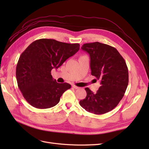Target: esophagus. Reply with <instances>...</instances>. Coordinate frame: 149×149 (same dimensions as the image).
Masks as SVG:
<instances>
[{
	"instance_id": "1",
	"label": "esophagus",
	"mask_w": 149,
	"mask_h": 149,
	"mask_svg": "<svg viewBox=\"0 0 149 149\" xmlns=\"http://www.w3.org/2000/svg\"><path fill=\"white\" fill-rule=\"evenodd\" d=\"M72 87L74 88V89H79V88H79V87H78V86H76V85H73V86H72Z\"/></svg>"
}]
</instances>
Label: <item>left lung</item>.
<instances>
[{
	"label": "left lung",
	"mask_w": 149,
	"mask_h": 149,
	"mask_svg": "<svg viewBox=\"0 0 149 149\" xmlns=\"http://www.w3.org/2000/svg\"><path fill=\"white\" fill-rule=\"evenodd\" d=\"M83 50L89 53L91 74L101 81L96 93L88 88L87 96L79 104L88 112L102 114L115 108L123 99L129 83L126 63L116 48L100 42L85 43Z\"/></svg>",
	"instance_id": "8db88e82"
}]
</instances>
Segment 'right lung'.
<instances>
[{
  "instance_id": "obj_1",
  "label": "right lung",
  "mask_w": 149,
  "mask_h": 149,
  "mask_svg": "<svg viewBox=\"0 0 149 149\" xmlns=\"http://www.w3.org/2000/svg\"><path fill=\"white\" fill-rule=\"evenodd\" d=\"M79 49V43L42 38L31 43L21 54L16 67V78L22 95L31 106L47 109L59 102L71 85L53 80L51 71L61 66Z\"/></svg>"
}]
</instances>
